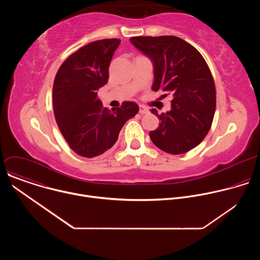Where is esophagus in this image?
I'll use <instances>...</instances> for the list:
<instances>
[{"label": "esophagus", "instance_id": "obj_1", "mask_svg": "<svg viewBox=\"0 0 260 260\" xmlns=\"http://www.w3.org/2000/svg\"><path fill=\"white\" fill-rule=\"evenodd\" d=\"M148 112H149V110H148L146 107H144V106H142V105H140L139 106V113L140 114H147Z\"/></svg>", "mask_w": 260, "mask_h": 260}]
</instances>
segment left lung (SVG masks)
Returning a JSON list of instances; mask_svg holds the SVG:
<instances>
[{"mask_svg":"<svg viewBox=\"0 0 260 260\" xmlns=\"http://www.w3.org/2000/svg\"><path fill=\"white\" fill-rule=\"evenodd\" d=\"M132 44L153 63L152 89L173 95L171 110L160 115L159 126L149 133L155 146L170 154L197 147L209 133L216 109V89L202 54L175 36L133 37Z\"/></svg>","mask_w":260,"mask_h":260,"instance_id":"1","label":"left lung"}]
</instances>
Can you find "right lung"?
<instances>
[{
  "instance_id": "right-lung-1",
  "label": "right lung",
  "mask_w": 260,
  "mask_h": 260,
  "mask_svg": "<svg viewBox=\"0 0 260 260\" xmlns=\"http://www.w3.org/2000/svg\"><path fill=\"white\" fill-rule=\"evenodd\" d=\"M119 44V39L91 42L71 54L56 73L52 89L55 120L71 149L80 156L95 157L112 148L124 123L139 111L134 102L109 110L98 99Z\"/></svg>"
}]
</instances>
